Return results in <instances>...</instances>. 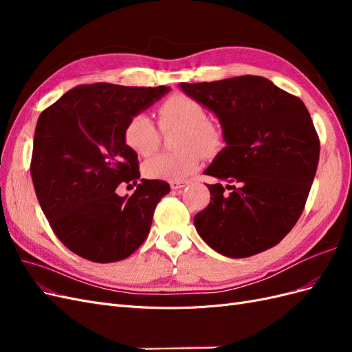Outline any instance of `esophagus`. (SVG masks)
Wrapping results in <instances>:
<instances>
[{
  "label": "esophagus",
  "mask_w": 352,
  "mask_h": 352,
  "mask_svg": "<svg viewBox=\"0 0 352 352\" xmlns=\"http://www.w3.org/2000/svg\"><path fill=\"white\" fill-rule=\"evenodd\" d=\"M188 184H189L188 180H172V182H170V188H172V189H180V188L186 186Z\"/></svg>",
  "instance_id": "1"
}]
</instances>
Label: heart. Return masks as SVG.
Listing matches in <instances>:
<instances>
[{"label":"heart","instance_id":"heart-1","mask_svg":"<svg viewBox=\"0 0 352 352\" xmlns=\"http://www.w3.org/2000/svg\"><path fill=\"white\" fill-rule=\"evenodd\" d=\"M160 124L164 129L180 127L177 135L179 153L157 154L142 166L144 176L157 180H182L201 164L202 154L214 151L220 145V132L208 122V113L198 100L179 94L160 105ZM127 148L146 157L157 150L158 131L146 113L133 114L123 129ZM200 149L198 151L197 148Z\"/></svg>","mask_w":352,"mask_h":352}]
</instances>
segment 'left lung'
Segmentation results:
<instances>
[{
    "label": "left lung",
    "mask_w": 352,
    "mask_h": 352,
    "mask_svg": "<svg viewBox=\"0 0 352 352\" xmlns=\"http://www.w3.org/2000/svg\"><path fill=\"white\" fill-rule=\"evenodd\" d=\"M180 89L217 116L226 142L204 172L220 182L207 185L210 204L194 217L198 235L230 258L278 245L301 216L320 154L304 102L252 74Z\"/></svg>",
    "instance_id": "1"
}]
</instances>
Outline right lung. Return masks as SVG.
I'll list each match as a JSON object with an SVG mask.
<instances>
[{"label": "right lung", "instance_id": "1", "mask_svg": "<svg viewBox=\"0 0 352 352\" xmlns=\"http://www.w3.org/2000/svg\"><path fill=\"white\" fill-rule=\"evenodd\" d=\"M168 91L80 85L41 113L30 176L51 229L79 257L124 260L150 233L154 210L170 186L157 179L138 184V154L124 144L123 129ZM119 184L137 189L120 197L115 192Z\"/></svg>", "mask_w": 352, "mask_h": 352}]
</instances>
